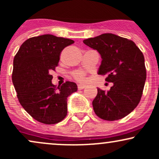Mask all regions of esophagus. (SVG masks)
<instances>
[{
    "label": "esophagus",
    "instance_id": "esophagus-1",
    "mask_svg": "<svg viewBox=\"0 0 159 159\" xmlns=\"http://www.w3.org/2000/svg\"><path fill=\"white\" fill-rule=\"evenodd\" d=\"M86 86L84 84H78V90H83L84 88H85Z\"/></svg>",
    "mask_w": 159,
    "mask_h": 159
}]
</instances>
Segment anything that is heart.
Masks as SVG:
<instances>
[{
	"mask_svg": "<svg viewBox=\"0 0 159 159\" xmlns=\"http://www.w3.org/2000/svg\"><path fill=\"white\" fill-rule=\"evenodd\" d=\"M73 77L79 81H84L85 72L83 71H76L73 73Z\"/></svg>",
	"mask_w": 159,
	"mask_h": 159,
	"instance_id": "b5f03b06",
	"label": "heart"
}]
</instances>
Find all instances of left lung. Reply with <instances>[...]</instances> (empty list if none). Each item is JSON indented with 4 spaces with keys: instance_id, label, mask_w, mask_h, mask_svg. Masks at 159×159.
<instances>
[{
    "instance_id": "obj_1",
    "label": "left lung",
    "mask_w": 159,
    "mask_h": 159,
    "mask_svg": "<svg viewBox=\"0 0 159 159\" xmlns=\"http://www.w3.org/2000/svg\"><path fill=\"white\" fill-rule=\"evenodd\" d=\"M96 50L102 57L98 75H107L105 81L113 86L107 92L97 88L93 101L94 112L108 121L130 114L140 102L145 84L144 57L132 40L113 34H103L83 41Z\"/></svg>"
}]
</instances>
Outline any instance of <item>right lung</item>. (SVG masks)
I'll return each mask as SVG.
<instances>
[{
    "instance_id": "add662e5",
    "label": "right lung",
    "mask_w": 159,
    "mask_h": 159,
    "mask_svg": "<svg viewBox=\"0 0 159 159\" xmlns=\"http://www.w3.org/2000/svg\"><path fill=\"white\" fill-rule=\"evenodd\" d=\"M72 39L45 34L24 42L13 60L12 80L21 106L34 119L55 124L67 115V98L78 90L74 82L56 87L51 75L63 48Z\"/></svg>"
}]
</instances>
